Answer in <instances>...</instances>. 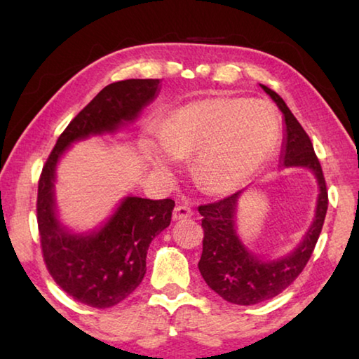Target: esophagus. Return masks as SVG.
<instances>
[{
  "label": "esophagus",
  "instance_id": "34e87169",
  "mask_svg": "<svg viewBox=\"0 0 359 359\" xmlns=\"http://www.w3.org/2000/svg\"><path fill=\"white\" fill-rule=\"evenodd\" d=\"M193 215V210L188 208V205H177L172 212V220L174 222H180V220H187Z\"/></svg>",
  "mask_w": 359,
  "mask_h": 359
}]
</instances>
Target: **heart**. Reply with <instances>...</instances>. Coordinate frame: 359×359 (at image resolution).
Segmentation results:
<instances>
[{"mask_svg": "<svg viewBox=\"0 0 359 359\" xmlns=\"http://www.w3.org/2000/svg\"><path fill=\"white\" fill-rule=\"evenodd\" d=\"M278 120L269 104L242 98L188 102L141 142L151 171L172 175L180 158L194 154L191 174L205 191L226 193L245 185L274 154Z\"/></svg>", "mask_w": 359, "mask_h": 359, "instance_id": "b5f03b06", "label": "heart"}]
</instances>
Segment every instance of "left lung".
Returning a JSON list of instances; mask_svg holds the SVG:
<instances>
[{"label":"left lung","mask_w":359,"mask_h":359,"mask_svg":"<svg viewBox=\"0 0 359 359\" xmlns=\"http://www.w3.org/2000/svg\"><path fill=\"white\" fill-rule=\"evenodd\" d=\"M259 87L283 114L285 135L280 169L304 168L311 171L317 180L318 196L312 224L299 244L290 253L274 259L255 255L238 233L239 199L247 188L218 203L199 205L198 210L203 215L201 224L204 228L203 255L198 263L199 272L209 288L224 301L238 306H253L271 299L294 282L312 257L327 210L326 182L311 137L274 90L261 83Z\"/></svg>","instance_id":"8db88e82"}]
</instances>
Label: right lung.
I'll return each instance as SVG.
<instances>
[{
    "label": "right lung",
    "instance_id": "add662e5",
    "mask_svg": "<svg viewBox=\"0 0 359 359\" xmlns=\"http://www.w3.org/2000/svg\"><path fill=\"white\" fill-rule=\"evenodd\" d=\"M158 93L160 79L107 85L66 126L42 168L38 226L46 266L60 288L90 307L117 306L139 287L147 271L150 242L171 223L174 201L128 194L100 226L72 231L60 220L57 209L58 163L74 142L126 128Z\"/></svg>",
    "mask_w": 359,
    "mask_h": 359
}]
</instances>
